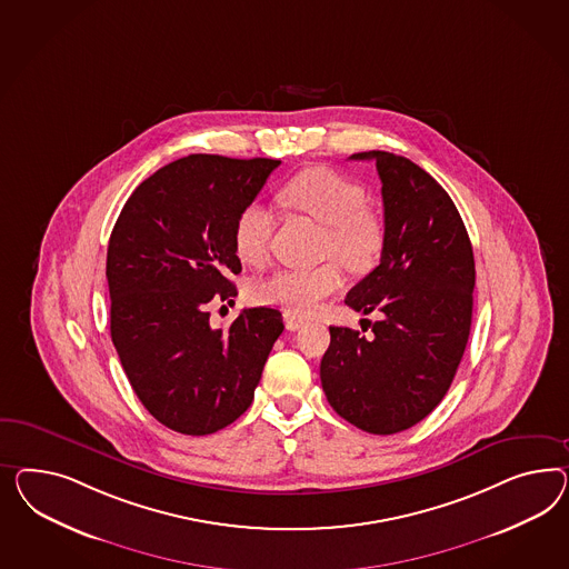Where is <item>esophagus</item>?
Listing matches in <instances>:
<instances>
[{"label":"esophagus","mask_w":569,"mask_h":569,"mask_svg":"<svg viewBox=\"0 0 569 569\" xmlns=\"http://www.w3.org/2000/svg\"><path fill=\"white\" fill-rule=\"evenodd\" d=\"M283 321H286V327H288L290 331H298V329H302V327L307 325V319L296 317L292 312H286V315H283Z\"/></svg>","instance_id":"obj_1"}]
</instances>
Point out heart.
<instances>
[{
  "instance_id": "b5f03b06",
  "label": "heart",
  "mask_w": 569,
  "mask_h": 569,
  "mask_svg": "<svg viewBox=\"0 0 569 569\" xmlns=\"http://www.w3.org/2000/svg\"><path fill=\"white\" fill-rule=\"evenodd\" d=\"M277 199L298 213L327 226L325 250L352 269H365L381 252L385 226L367 207L365 188L336 169L310 168L296 173L277 190ZM276 217L261 202H248L233 221V252L246 264L264 261ZM343 286L338 262L312 269H281L252 288L254 300L286 308L292 315H310L325 298Z\"/></svg>"
}]
</instances>
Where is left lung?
Returning a JSON list of instances; mask_svg holds the SVG:
<instances>
[{
  "label": "left lung",
  "mask_w": 569,
  "mask_h": 569,
  "mask_svg": "<svg viewBox=\"0 0 569 569\" xmlns=\"http://www.w3.org/2000/svg\"><path fill=\"white\" fill-rule=\"evenodd\" d=\"M375 161L381 178V262L346 296L356 312H381L365 338L329 327L321 383L331 408L353 427L393 435L429 416L460 367L472 325L475 254L460 213L410 159L387 151L350 157ZM365 331V329H362Z\"/></svg>",
  "instance_id": "left-lung-1"
}]
</instances>
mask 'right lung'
Listing matches in <instances>:
<instances>
[{
    "mask_svg": "<svg viewBox=\"0 0 569 569\" xmlns=\"http://www.w3.org/2000/svg\"><path fill=\"white\" fill-rule=\"evenodd\" d=\"M279 163L171 161L130 194L111 231V341L142 406L176 432L211 435L244 415L283 331L276 308H246L226 331L207 308L238 296L233 221Z\"/></svg>",
    "mask_w": 569,
    "mask_h": 569,
    "instance_id": "obj_1",
    "label": "right lung"
}]
</instances>
